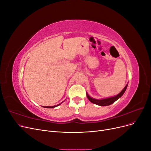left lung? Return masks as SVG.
I'll use <instances>...</instances> for the list:
<instances>
[{"mask_svg": "<svg viewBox=\"0 0 151 151\" xmlns=\"http://www.w3.org/2000/svg\"><path fill=\"white\" fill-rule=\"evenodd\" d=\"M127 86H128V84H127L125 86V88H123V89L121 91L119 94L115 96L108 98H104V99H94L93 98H91V96H89V95L86 93L87 98H88V99L91 103H93L96 104L97 105H99V106H108V105H110V104H113V103H115L118 99H119L124 94V93L125 92V91L127 89Z\"/></svg>", "mask_w": 151, "mask_h": 151, "instance_id": "8db88e82", "label": "left lung"}]
</instances>
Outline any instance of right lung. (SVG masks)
I'll list each match as a JSON object with an SVG mask.
<instances>
[{"label":"right lung","instance_id":"add662e5","mask_svg":"<svg viewBox=\"0 0 151 151\" xmlns=\"http://www.w3.org/2000/svg\"><path fill=\"white\" fill-rule=\"evenodd\" d=\"M60 103V104H61ZM60 104H57V105H55V106H43L44 108H55V107H57V106H58V105H60Z\"/></svg>","mask_w":151,"mask_h":151}]
</instances>
